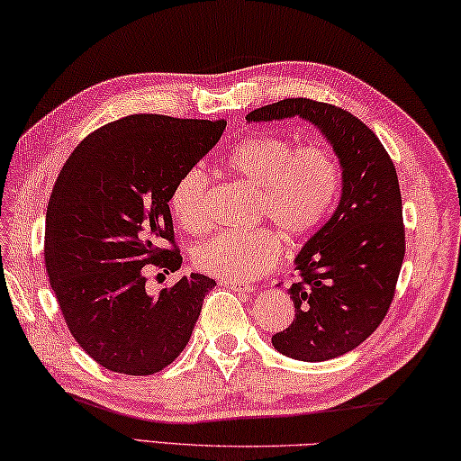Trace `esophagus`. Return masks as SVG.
I'll use <instances>...</instances> for the list:
<instances>
[{"instance_id":"34e87169","label":"esophagus","mask_w":461,"mask_h":461,"mask_svg":"<svg viewBox=\"0 0 461 461\" xmlns=\"http://www.w3.org/2000/svg\"><path fill=\"white\" fill-rule=\"evenodd\" d=\"M221 286H228L231 288L233 292H238V294H249V292H254L256 288L252 286V284H241V282H225L221 280Z\"/></svg>"}]
</instances>
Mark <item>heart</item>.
Returning <instances> with one entry per match:
<instances>
[{"label":"heart","instance_id":"b5f03b06","mask_svg":"<svg viewBox=\"0 0 461 461\" xmlns=\"http://www.w3.org/2000/svg\"><path fill=\"white\" fill-rule=\"evenodd\" d=\"M225 167L238 181L256 189L252 220L270 223L290 240H304L321 230L340 195V163L324 145L296 147L286 137L262 132L241 139L225 157ZM207 191L209 177L202 165L189 167L175 181L169 207L181 230H207ZM280 258L282 241L270 228L220 231L191 254L199 272L225 282L256 280Z\"/></svg>","mask_w":461,"mask_h":461}]
</instances>
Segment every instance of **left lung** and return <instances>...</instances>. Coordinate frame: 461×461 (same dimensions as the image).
<instances>
[{
    "label": "left lung",
    "mask_w": 461,
    "mask_h": 461,
    "mask_svg": "<svg viewBox=\"0 0 461 461\" xmlns=\"http://www.w3.org/2000/svg\"><path fill=\"white\" fill-rule=\"evenodd\" d=\"M296 114L330 140L342 167V195L296 258L298 280L288 288L296 314L272 345L296 361L321 363L357 348L387 316L405 256V225L395 165L355 114L311 98H284L246 119Z\"/></svg>",
    "instance_id": "1"
}]
</instances>
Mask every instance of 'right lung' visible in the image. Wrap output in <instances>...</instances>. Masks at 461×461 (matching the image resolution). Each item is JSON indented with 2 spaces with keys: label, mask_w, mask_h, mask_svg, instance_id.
Here are the masks:
<instances>
[{
  "label": "right lung",
  "mask_w": 461,
  "mask_h": 461,
  "mask_svg": "<svg viewBox=\"0 0 461 461\" xmlns=\"http://www.w3.org/2000/svg\"><path fill=\"white\" fill-rule=\"evenodd\" d=\"M225 124L129 114L90 132L58 175L46 212L50 286L72 337L108 371L158 373L189 342L215 280L183 276L150 296L147 270L181 267L171 189Z\"/></svg>",
  "instance_id": "add662e5"
}]
</instances>
